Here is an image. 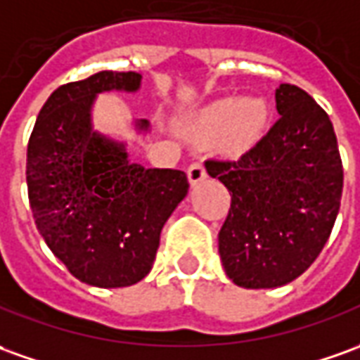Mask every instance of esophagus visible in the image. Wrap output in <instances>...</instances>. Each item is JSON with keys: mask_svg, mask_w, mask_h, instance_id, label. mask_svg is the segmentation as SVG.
Returning a JSON list of instances; mask_svg holds the SVG:
<instances>
[{"mask_svg": "<svg viewBox=\"0 0 360 360\" xmlns=\"http://www.w3.org/2000/svg\"><path fill=\"white\" fill-rule=\"evenodd\" d=\"M205 178V168L202 162H194V165L188 166V180L190 186H198Z\"/></svg>", "mask_w": 360, "mask_h": 360, "instance_id": "1", "label": "esophagus"}]
</instances>
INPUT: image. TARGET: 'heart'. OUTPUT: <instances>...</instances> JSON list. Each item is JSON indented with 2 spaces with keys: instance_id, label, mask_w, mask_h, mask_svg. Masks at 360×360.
Segmentation results:
<instances>
[{
  "instance_id": "1",
  "label": "heart",
  "mask_w": 360,
  "mask_h": 360,
  "mask_svg": "<svg viewBox=\"0 0 360 360\" xmlns=\"http://www.w3.org/2000/svg\"><path fill=\"white\" fill-rule=\"evenodd\" d=\"M270 108L257 96L221 98L182 121V133L195 145H212L219 141L227 153H241L252 147L269 127Z\"/></svg>"
}]
</instances>
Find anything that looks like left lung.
Returning a JSON list of instances; mask_svg holds the SVG:
<instances>
[{
    "label": "left lung",
    "instance_id": "obj_1",
    "mask_svg": "<svg viewBox=\"0 0 360 360\" xmlns=\"http://www.w3.org/2000/svg\"><path fill=\"white\" fill-rule=\"evenodd\" d=\"M276 109L280 119L249 153L205 162L231 194L219 257L241 288H278L306 272L341 205L343 165L329 115L292 84H280Z\"/></svg>",
    "mask_w": 360,
    "mask_h": 360
}]
</instances>
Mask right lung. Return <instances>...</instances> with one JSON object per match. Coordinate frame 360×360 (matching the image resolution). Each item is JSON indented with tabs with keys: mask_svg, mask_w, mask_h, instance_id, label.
I'll use <instances>...</instances> for the list:
<instances>
[{
	"mask_svg": "<svg viewBox=\"0 0 360 360\" xmlns=\"http://www.w3.org/2000/svg\"><path fill=\"white\" fill-rule=\"evenodd\" d=\"M141 78L103 70L56 88L27 147L37 229L72 276L98 288L133 286L147 276L166 219L190 188L182 170L131 162L125 143L91 127L98 94L137 91ZM135 127L148 131V121Z\"/></svg>",
	"mask_w": 360,
	"mask_h": 360,
	"instance_id": "obj_1",
	"label": "right lung"
}]
</instances>
